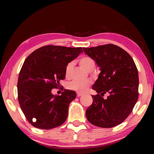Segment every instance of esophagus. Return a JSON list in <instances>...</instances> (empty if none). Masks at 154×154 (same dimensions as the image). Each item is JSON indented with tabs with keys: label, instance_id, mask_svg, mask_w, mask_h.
I'll use <instances>...</instances> for the list:
<instances>
[{
	"label": "esophagus",
	"instance_id": "34e87169",
	"mask_svg": "<svg viewBox=\"0 0 154 154\" xmlns=\"http://www.w3.org/2000/svg\"><path fill=\"white\" fill-rule=\"evenodd\" d=\"M82 95H83V94H82V93H77V97H79L82 96Z\"/></svg>",
	"mask_w": 154,
	"mask_h": 154
}]
</instances>
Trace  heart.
I'll return each instance as SVG.
<instances>
[{"label":"heart","instance_id":"1","mask_svg":"<svg viewBox=\"0 0 154 154\" xmlns=\"http://www.w3.org/2000/svg\"><path fill=\"white\" fill-rule=\"evenodd\" d=\"M79 63L81 66L89 71L90 69L94 66V62L92 58L89 57H83L79 60ZM73 64L69 63L66 67V76L70 74L71 68H72ZM90 85V82L88 81H73L68 84V88L69 89L74 90L78 92H83L87 90V88Z\"/></svg>","mask_w":154,"mask_h":154}]
</instances>
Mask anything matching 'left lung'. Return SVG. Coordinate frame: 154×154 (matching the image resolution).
I'll return each instance as SVG.
<instances>
[{
    "label": "left lung",
    "instance_id": "left-lung-1",
    "mask_svg": "<svg viewBox=\"0 0 154 154\" xmlns=\"http://www.w3.org/2000/svg\"><path fill=\"white\" fill-rule=\"evenodd\" d=\"M100 67L98 79L92 85L97 92L86 110L87 119L100 128L115 127L125 121L138 100V71L131 56L113 44L83 48ZM108 92L106 100L102 97Z\"/></svg>",
    "mask_w": 154,
    "mask_h": 154
}]
</instances>
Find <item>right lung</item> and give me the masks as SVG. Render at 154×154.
Instances as JSON below:
<instances>
[{"label":"right lung","instance_id":"obj_1","mask_svg":"<svg viewBox=\"0 0 154 154\" xmlns=\"http://www.w3.org/2000/svg\"><path fill=\"white\" fill-rule=\"evenodd\" d=\"M81 52L82 48L46 45L25 60L18 78V100L33 126L49 130L66 120L69 104L76 93L65 89L61 95H54L52 89L60 85L66 76V66Z\"/></svg>","mask_w":154,"mask_h":154}]
</instances>
